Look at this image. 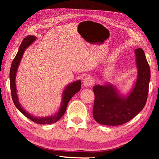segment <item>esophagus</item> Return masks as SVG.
Segmentation results:
<instances>
[{
  "label": "esophagus",
  "instance_id": "34e87169",
  "mask_svg": "<svg viewBox=\"0 0 159 159\" xmlns=\"http://www.w3.org/2000/svg\"><path fill=\"white\" fill-rule=\"evenodd\" d=\"M93 82L94 80L91 77H87V78L84 79L83 83L84 87H89L90 85H92L93 84Z\"/></svg>",
  "mask_w": 159,
  "mask_h": 159
}]
</instances>
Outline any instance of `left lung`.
<instances>
[{"mask_svg": "<svg viewBox=\"0 0 159 159\" xmlns=\"http://www.w3.org/2000/svg\"><path fill=\"white\" fill-rule=\"evenodd\" d=\"M134 52L137 79L128 94H121L111 84L93 87L95 98L93 114L98 123L108 126L123 125L143 109L148 96L151 70L143 50L139 48Z\"/></svg>", "mask_w": 159, "mask_h": 159, "instance_id": "left-lung-1", "label": "left lung"}]
</instances>
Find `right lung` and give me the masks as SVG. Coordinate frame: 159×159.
Instances as JSON below:
<instances>
[{
  "label": "right lung",
  "mask_w": 159,
  "mask_h": 159,
  "mask_svg": "<svg viewBox=\"0 0 159 159\" xmlns=\"http://www.w3.org/2000/svg\"><path fill=\"white\" fill-rule=\"evenodd\" d=\"M37 39V37H34V36H28L26 38L24 39L22 42L19 47V51L16 54V57H15L14 60H13L12 65L11 66L10 70V84H11V96L13 102H14L15 107L17 108L20 112H22L25 116H26L28 119L36 122L37 124L40 125H50L54 123V122H57L58 120L61 119V117L64 115V114L66 110V107L68 103L70 101L71 98L74 96V95L78 93L80 90L81 87V80H79L72 82L70 84H68L65 90H63L62 93V101L61 103V107L58 112L54 115L49 116H43V117H37L32 115L28 112H26V110L24 109L19 101V98L17 96V92H16V75L18 68H19V64L21 61L22 57L23 56V54L26 49L28 48L30 45L33 43L34 40Z\"/></svg>",
  "instance_id": "1"
}]
</instances>
